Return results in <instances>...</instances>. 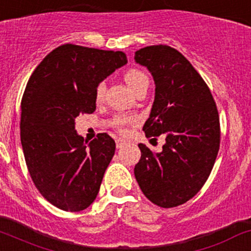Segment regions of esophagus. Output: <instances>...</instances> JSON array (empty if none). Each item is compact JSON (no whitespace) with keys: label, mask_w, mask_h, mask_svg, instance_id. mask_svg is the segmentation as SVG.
Returning a JSON list of instances; mask_svg holds the SVG:
<instances>
[{"label":"esophagus","mask_w":251,"mask_h":251,"mask_svg":"<svg viewBox=\"0 0 251 251\" xmlns=\"http://www.w3.org/2000/svg\"><path fill=\"white\" fill-rule=\"evenodd\" d=\"M115 142H117V148H118V149H120V148H123V147L126 146V141H125V139H123V138H118Z\"/></svg>","instance_id":"obj_1"}]
</instances>
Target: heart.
<instances>
[{
  "instance_id": "1",
  "label": "heart",
  "mask_w": 251,
  "mask_h": 251,
  "mask_svg": "<svg viewBox=\"0 0 251 251\" xmlns=\"http://www.w3.org/2000/svg\"><path fill=\"white\" fill-rule=\"evenodd\" d=\"M124 80L126 81L128 86L136 92L141 88L142 85L149 84V78L146 73L139 68H128L125 73H124ZM105 92V84L104 81H100L96 86L95 90V100L96 102H101L104 97ZM133 123V118L128 117V115L124 114H117L113 118V126L121 133H125L127 131V127Z\"/></svg>"
}]
</instances>
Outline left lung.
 Returning a JSON list of instances; mask_svg holds the SVG:
<instances>
[{
    "mask_svg": "<svg viewBox=\"0 0 251 251\" xmlns=\"http://www.w3.org/2000/svg\"><path fill=\"white\" fill-rule=\"evenodd\" d=\"M134 60L155 80V101L143 126L148 138L166 137L162 151L138 144L134 176L149 201L173 208L191 200L214 166L220 148V120L209 88L189 60L170 46L137 50Z\"/></svg>",
    "mask_w": 251,
    "mask_h": 251,
    "instance_id": "left-lung-1",
    "label": "left lung"
}]
</instances>
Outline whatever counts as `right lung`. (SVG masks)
<instances>
[{
    "label": "right lung",
    "mask_w": 251,
    "mask_h": 251,
    "mask_svg": "<svg viewBox=\"0 0 251 251\" xmlns=\"http://www.w3.org/2000/svg\"><path fill=\"white\" fill-rule=\"evenodd\" d=\"M126 62L123 51L63 44L28 79L20 118L26 166L42 196L65 212H80L95 201L115 152L107 133L85 146L75 119L95 112L97 84Z\"/></svg>",
    "instance_id": "1"
}]
</instances>
